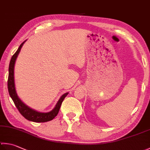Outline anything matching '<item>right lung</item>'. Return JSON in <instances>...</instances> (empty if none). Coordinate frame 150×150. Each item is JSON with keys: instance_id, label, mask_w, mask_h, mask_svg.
<instances>
[{"instance_id": "1", "label": "right lung", "mask_w": 150, "mask_h": 150, "mask_svg": "<svg viewBox=\"0 0 150 150\" xmlns=\"http://www.w3.org/2000/svg\"><path fill=\"white\" fill-rule=\"evenodd\" d=\"M24 41L23 43L19 46V48L16 51V52L14 53L13 56L11 59L10 64H9V74H8V92L10 95L11 98H12L14 104L18 108L19 112L20 114L23 116L25 119H27L31 121H34V122H38V123H43V122H47L52 120L53 118L57 116L58 114L59 110H60L61 104L63 103L64 98L67 97L68 93H64V95L61 96L60 99L57 102V104H56L54 109H53L52 111L47 113H41L38 112L29 108L27 106L25 105L24 103H23L19 99V97L17 95V93L15 89V84H14V77H13V70H14V64H15V62L16 60V58L18 57L19 52H20L21 47L25 43Z\"/></svg>"}]
</instances>
